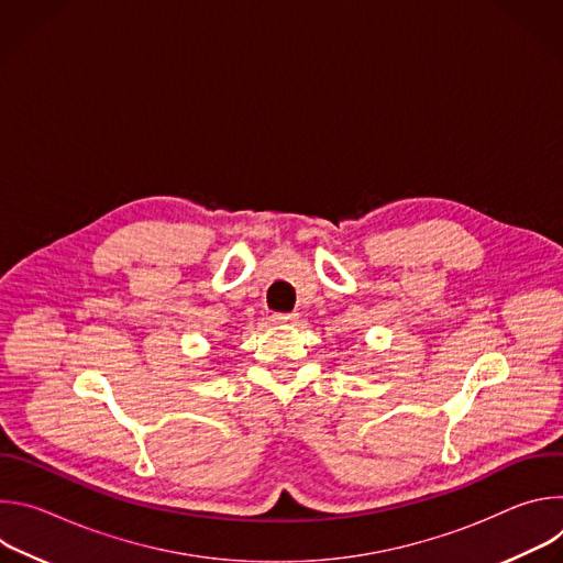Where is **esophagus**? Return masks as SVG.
Segmentation results:
<instances>
[{"label":"esophagus","mask_w":563,"mask_h":563,"mask_svg":"<svg viewBox=\"0 0 563 563\" xmlns=\"http://www.w3.org/2000/svg\"><path fill=\"white\" fill-rule=\"evenodd\" d=\"M272 320H274V323H278V325H283V323H296L298 313H296V311H289V313H274Z\"/></svg>","instance_id":"1"}]
</instances>
